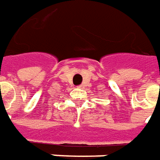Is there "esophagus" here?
<instances>
[{
	"instance_id": "obj_1",
	"label": "esophagus",
	"mask_w": 160,
	"mask_h": 160,
	"mask_svg": "<svg viewBox=\"0 0 160 160\" xmlns=\"http://www.w3.org/2000/svg\"><path fill=\"white\" fill-rule=\"evenodd\" d=\"M82 87H83V85H82V84H80V85L78 86V88H82Z\"/></svg>"
}]
</instances>
